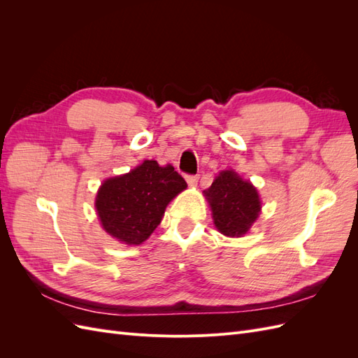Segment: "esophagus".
Here are the masks:
<instances>
[{
	"mask_svg": "<svg viewBox=\"0 0 358 358\" xmlns=\"http://www.w3.org/2000/svg\"><path fill=\"white\" fill-rule=\"evenodd\" d=\"M185 179H187L189 187H196L197 182H199V175H187Z\"/></svg>",
	"mask_w": 358,
	"mask_h": 358,
	"instance_id": "esophagus-1",
	"label": "esophagus"
}]
</instances>
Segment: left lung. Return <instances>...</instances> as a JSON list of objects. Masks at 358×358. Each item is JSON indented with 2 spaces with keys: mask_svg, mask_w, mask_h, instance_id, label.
I'll use <instances>...</instances> for the list:
<instances>
[{
  "mask_svg": "<svg viewBox=\"0 0 358 358\" xmlns=\"http://www.w3.org/2000/svg\"><path fill=\"white\" fill-rule=\"evenodd\" d=\"M203 192L212 209L213 224L224 236L242 237L262 210L257 188L233 170L221 171Z\"/></svg>",
  "mask_w": 358,
  "mask_h": 358,
  "instance_id": "left-lung-1",
  "label": "left lung"
}]
</instances>
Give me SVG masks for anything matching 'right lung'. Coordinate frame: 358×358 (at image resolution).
Here are the masks:
<instances>
[{
  "mask_svg": "<svg viewBox=\"0 0 358 358\" xmlns=\"http://www.w3.org/2000/svg\"><path fill=\"white\" fill-rule=\"evenodd\" d=\"M185 188L175 167L145 159L127 175L106 179L96 192L95 209L112 237L140 245L159 225L167 204Z\"/></svg>",
  "mask_w": 358,
  "mask_h": 358,
  "instance_id": "right-lung-1",
  "label": "right lung"
}]
</instances>
